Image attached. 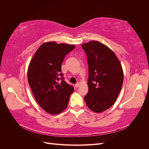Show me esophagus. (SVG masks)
<instances>
[{"instance_id": "esophagus-1", "label": "esophagus", "mask_w": 149, "mask_h": 149, "mask_svg": "<svg viewBox=\"0 0 149 149\" xmlns=\"http://www.w3.org/2000/svg\"><path fill=\"white\" fill-rule=\"evenodd\" d=\"M79 83H76V84L74 85V86H75V88H77L79 87Z\"/></svg>"}]
</instances>
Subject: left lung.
<instances>
[{"label":"left lung","instance_id":"left-lung-1","mask_svg":"<svg viewBox=\"0 0 149 149\" xmlns=\"http://www.w3.org/2000/svg\"><path fill=\"white\" fill-rule=\"evenodd\" d=\"M81 47L89 69V89L84 98L90 109L100 113L111 107L118 97L124 80L123 68L113 51L101 42L91 41Z\"/></svg>","mask_w":149,"mask_h":149}]
</instances>
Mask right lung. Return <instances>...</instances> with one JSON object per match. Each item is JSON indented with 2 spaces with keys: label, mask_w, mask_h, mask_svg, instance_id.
I'll use <instances>...</instances> for the list:
<instances>
[{
  "label": "right lung",
  "mask_w": 149,
  "mask_h": 149,
  "mask_svg": "<svg viewBox=\"0 0 149 149\" xmlns=\"http://www.w3.org/2000/svg\"><path fill=\"white\" fill-rule=\"evenodd\" d=\"M73 45L43 43L35 52L29 66L28 81L36 101L42 109L51 114H58L68 106L74 91L61 73V64Z\"/></svg>",
  "instance_id": "obj_1"
}]
</instances>
